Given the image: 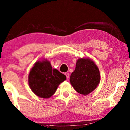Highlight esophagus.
Here are the masks:
<instances>
[{"label":"esophagus","mask_w":130,"mask_h":130,"mask_svg":"<svg viewBox=\"0 0 130 130\" xmlns=\"http://www.w3.org/2000/svg\"><path fill=\"white\" fill-rule=\"evenodd\" d=\"M64 74H65L66 76V78H67V79H69V74L67 73V72H66V73H65Z\"/></svg>","instance_id":"obj_1"}]
</instances>
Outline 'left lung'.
I'll list each match as a JSON object with an SVG mask.
<instances>
[{"label":"left lung","mask_w":130,"mask_h":130,"mask_svg":"<svg viewBox=\"0 0 130 130\" xmlns=\"http://www.w3.org/2000/svg\"><path fill=\"white\" fill-rule=\"evenodd\" d=\"M98 67L88 58L77 60L75 71L72 72L70 80L72 87L79 94L88 95L97 87L100 82Z\"/></svg>","instance_id":"left-lung-1"}]
</instances>
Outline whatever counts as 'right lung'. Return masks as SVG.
Wrapping results in <instances>:
<instances>
[{
  "label": "right lung",
  "mask_w": 130,
  "mask_h": 130,
  "mask_svg": "<svg viewBox=\"0 0 130 130\" xmlns=\"http://www.w3.org/2000/svg\"><path fill=\"white\" fill-rule=\"evenodd\" d=\"M66 79L64 75L53 69L47 60L38 61L32 68L28 76L31 90L38 96L48 98L54 94L58 86Z\"/></svg>",
  "instance_id": "add662e5"
}]
</instances>
